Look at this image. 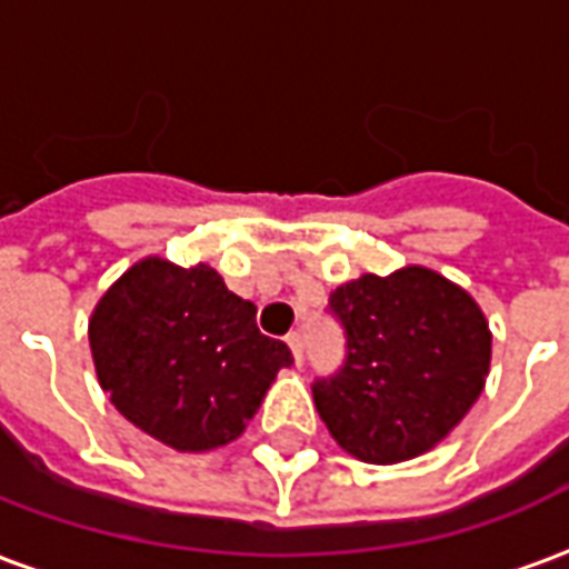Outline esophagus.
I'll list each match as a JSON object with an SVG mask.
<instances>
[{
  "label": "esophagus",
  "mask_w": 569,
  "mask_h": 569,
  "mask_svg": "<svg viewBox=\"0 0 569 569\" xmlns=\"http://www.w3.org/2000/svg\"><path fill=\"white\" fill-rule=\"evenodd\" d=\"M286 345H289V350H292V359H296V362H301V357H305V353H301V335L289 332L286 335Z\"/></svg>",
  "instance_id": "1"
}]
</instances>
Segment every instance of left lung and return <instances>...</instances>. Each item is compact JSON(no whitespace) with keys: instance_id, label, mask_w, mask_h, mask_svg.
Listing matches in <instances>:
<instances>
[{"instance_id":"1","label":"left lung","mask_w":569,"mask_h":569,"mask_svg":"<svg viewBox=\"0 0 569 569\" xmlns=\"http://www.w3.org/2000/svg\"><path fill=\"white\" fill-rule=\"evenodd\" d=\"M347 362L313 383V402L341 451L393 466L436 448L476 406L490 371L488 317L463 286L406 264L338 286Z\"/></svg>"}]
</instances>
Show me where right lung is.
I'll return each instance as SVG.
<instances>
[{"mask_svg": "<svg viewBox=\"0 0 569 569\" xmlns=\"http://www.w3.org/2000/svg\"><path fill=\"white\" fill-rule=\"evenodd\" d=\"M91 357L109 402L146 436L182 453L243 436L277 371L283 341L256 326V305L216 268L146 256L106 289L91 320Z\"/></svg>", "mask_w": 569, "mask_h": 569, "instance_id": "obj_1", "label": "right lung"}]
</instances>
